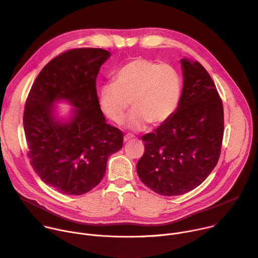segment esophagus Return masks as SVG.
<instances>
[{
  "label": "esophagus",
  "instance_id": "esophagus-1",
  "mask_svg": "<svg viewBox=\"0 0 258 258\" xmlns=\"http://www.w3.org/2000/svg\"><path fill=\"white\" fill-rule=\"evenodd\" d=\"M133 138H134L133 135H131V134H126V135L124 136V142H125V143H126V142H129V141L133 140Z\"/></svg>",
  "mask_w": 258,
  "mask_h": 258
}]
</instances>
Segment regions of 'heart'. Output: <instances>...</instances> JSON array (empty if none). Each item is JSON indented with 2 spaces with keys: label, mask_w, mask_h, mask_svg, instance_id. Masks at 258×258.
<instances>
[{
  "label": "heart",
  "mask_w": 258,
  "mask_h": 258,
  "mask_svg": "<svg viewBox=\"0 0 258 258\" xmlns=\"http://www.w3.org/2000/svg\"><path fill=\"white\" fill-rule=\"evenodd\" d=\"M182 79L172 66L145 57H135L118 70L114 82L103 86L99 103L110 121L121 124L130 106L134 108L126 126L142 130L151 123L160 126L179 107Z\"/></svg>",
  "instance_id": "obj_1"
}]
</instances>
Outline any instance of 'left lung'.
<instances>
[{
  "label": "left lung",
  "instance_id": "left-lung-1",
  "mask_svg": "<svg viewBox=\"0 0 258 258\" xmlns=\"http://www.w3.org/2000/svg\"><path fill=\"white\" fill-rule=\"evenodd\" d=\"M183 91L170 120L145 134V153L136 165L154 192L174 196L200 186L219 160L224 115L221 98L204 66L181 60Z\"/></svg>",
  "mask_w": 258,
  "mask_h": 258
}]
</instances>
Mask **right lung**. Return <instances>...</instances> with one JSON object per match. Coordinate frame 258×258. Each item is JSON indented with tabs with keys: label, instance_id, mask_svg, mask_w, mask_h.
I'll use <instances>...</instances> for the list:
<instances>
[{
	"label": "right lung",
	"instance_id": "obj_1",
	"mask_svg": "<svg viewBox=\"0 0 258 258\" xmlns=\"http://www.w3.org/2000/svg\"><path fill=\"white\" fill-rule=\"evenodd\" d=\"M110 52L102 48L68 50L45 65L29 93L24 112L28 156L49 187L82 195L101 182L108 157L123 147V132L108 125L99 104L96 78ZM74 107L68 120L54 103Z\"/></svg>",
	"mask_w": 258,
	"mask_h": 258
}]
</instances>
